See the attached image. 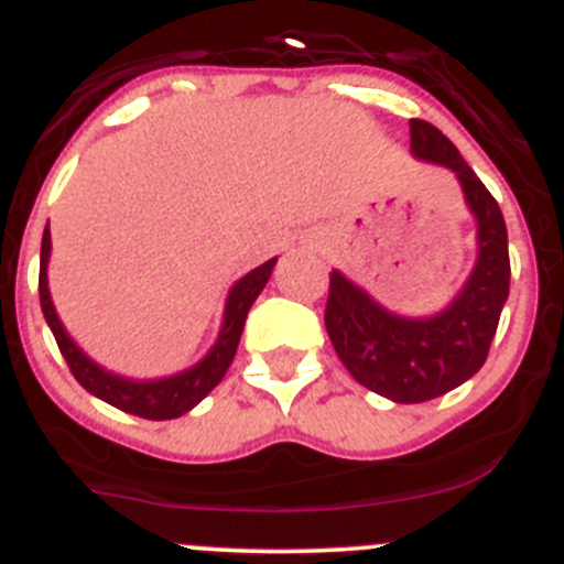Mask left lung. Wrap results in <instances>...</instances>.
I'll list each match as a JSON object with an SVG mask.
<instances>
[{
    "instance_id": "left-lung-1",
    "label": "left lung",
    "mask_w": 564,
    "mask_h": 564,
    "mask_svg": "<svg viewBox=\"0 0 564 564\" xmlns=\"http://www.w3.org/2000/svg\"><path fill=\"white\" fill-rule=\"evenodd\" d=\"M415 160L441 165L460 182L477 220V264L446 308L430 316L393 314L364 286L330 272L325 327L349 375L369 391L399 404L427 402L463 386L482 369L510 294L507 226L460 151L427 120H410Z\"/></svg>"
}]
</instances>
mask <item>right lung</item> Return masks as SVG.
<instances>
[{
  "mask_svg": "<svg viewBox=\"0 0 564 564\" xmlns=\"http://www.w3.org/2000/svg\"><path fill=\"white\" fill-rule=\"evenodd\" d=\"M48 253H52V234L43 231L41 242V278H37V294H41V308L46 316V325L52 327L54 338H57V347L63 352L65 364H68L70 375L79 380V386L85 391H90L93 397L104 399L112 408L123 410V413L140 415V419L151 421H167L178 419V415L189 413L217 382L226 377L228 366H231L234 355H237L239 338H242L245 319H248L250 305L256 303V297L261 294V289L267 286L272 275V267L278 259L264 261L261 267L250 270L248 275L239 278L231 286L226 300V311H223V325L217 333V341L212 344L209 352L198 360L189 369L176 371L171 377H154V380H131V377L115 375L107 371L104 366H98L96 360L87 358L82 352L79 344L68 336V330L59 322L57 311H54L52 294H48Z\"/></svg>",
  "mask_w": 564,
  "mask_h": 564,
  "instance_id": "right-lung-1",
  "label": "right lung"
}]
</instances>
